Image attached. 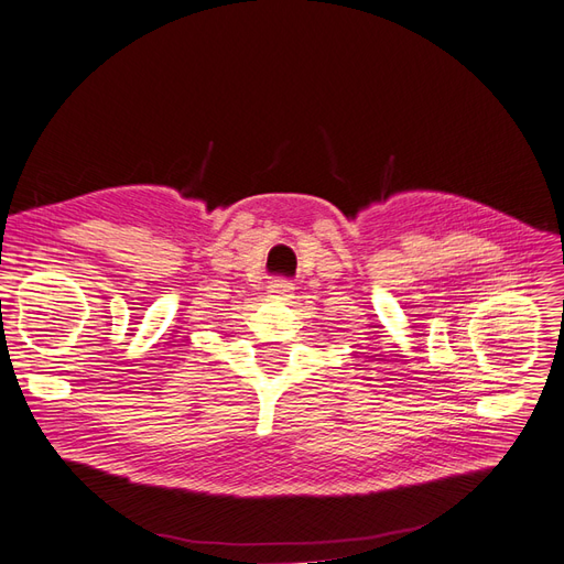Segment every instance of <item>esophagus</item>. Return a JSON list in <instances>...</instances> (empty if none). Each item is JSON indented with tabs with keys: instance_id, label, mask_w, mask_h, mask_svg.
<instances>
[{
	"instance_id": "esophagus-1",
	"label": "esophagus",
	"mask_w": 564,
	"mask_h": 564,
	"mask_svg": "<svg viewBox=\"0 0 564 564\" xmlns=\"http://www.w3.org/2000/svg\"><path fill=\"white\" fill-rule=\"evenodd\" d=\"M292 292H294V284L289 280H270V284H268V294L272 299H284Z\"/></svg>"
}]
</instances>
